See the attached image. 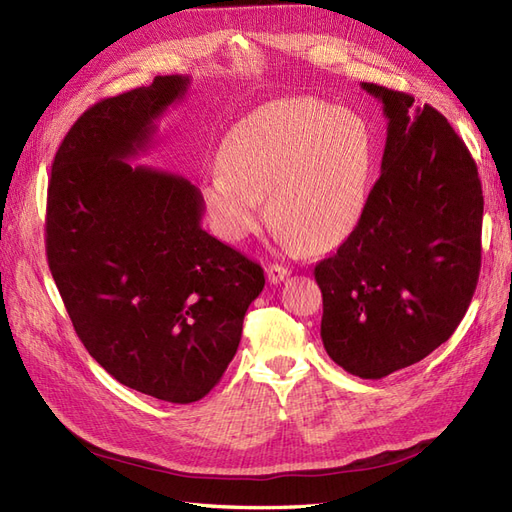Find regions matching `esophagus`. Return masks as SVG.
<instances>
[{
  "label": "esophagus",
  "mask_w": 512,
  "mask_h": 512,
  "mask_svg": "<svg viewBox=\"0 0 512 512\" xmlns=\"http://www.w3.org/2000/svg\"><path fill=\"white\" fill-rule=\"evenodd\" d=\"M266 277H268V281L272 285H277V283H281V281H285L287 277H290V270H287L285 266H279V264H270L266 268Z\"/></svg>",
  "instance_id": "esophagus-1"
}]
</instances>
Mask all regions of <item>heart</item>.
Returning a JSON list of instances; mask_svg holds the SVG:
<instances>
[{
	"label": "heart",
	"mask_w": 512,
	"mask_h": 512,
	"mask_svg": "<svg viewBox=\"0 0 512 512\" xmlns=\"http://www.w3.org/2000/svg\"><path fill=\"white\" fill-rule=\"evenodd\" d=\"M374 144L359 114L316 97L264 103L235 123L203 203L222 238L242 242L268 216L290 246L324 251L348 238L370 199Z\"/></svg>",
	"instance_id": "b5f03b06"
}]
</instances>
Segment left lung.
Instances as JSON below:
<instances>
[{
	"instance_id": "8db88e82",
	"label": "left lung",
	"mask_w": 512,
	"mask_h": 512,
	"mask_svg": "<svg viewBox=\"0 0 512 512\" xmlns=\"http://www.w3.org/2000/svg\"><path fill=\"white\" fill-rule=\"evenodd\" d=\"M361 86L389 121L381 177L357 227L313 274L329 357L359 378H383L461 324L480 274L484 199L474 157L443 114Z\"/></svg>"
}]
</instances>
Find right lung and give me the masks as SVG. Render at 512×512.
<instances>
[{
    "mask_svg": "<svg viewBox=\"0 0 512 512\" xmlns=\"http://www.w3.org/2000/svg\"><path fill=\"white\" fill-rule=\"evenodd\" d=\"M188 84L160 75L88 108L54 157L45 225L51 277L90 357L175 404L218 385L266 283L259 264L201 227L199 188L127 162Z\"/></svg>",
    "mask_w": 512,
    "mask_h": 512,
    "instance_id": "obj_1",
    "label": "right lung"
}]
</instances>
